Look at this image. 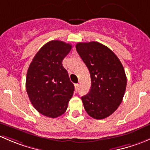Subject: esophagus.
<instances>
[{"label":"esophagus","mask_w":150,"mask_h":150,"mask_svg":"<svg viewBox=\"0 0 150 150\" xmlns=\"http://www.w3.org/2000/svg\"><path fill=\"white\" fill-rule=\"evenodd\" d=\"M79 84H74V86H75V89H76V92H77V91H78V89H79Z\"/></svg>","instance_id":"1"}]
</instances>
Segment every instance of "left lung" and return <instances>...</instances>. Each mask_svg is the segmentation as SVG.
Returning a JSON list of instances; mask_svg holds the SVG:
<instances>
[{"instance_id":"left-lung-1","label":"left lung","mask_w":150,"mask_h":150,"mask_svg":"<svg viewBox=\"0 0 150 150\" xmlns=\"http://www.w3.org/2000/svg\"><path fill=\"white\" fill-rule=\"evenodd\" d=\"M76 48L90 73V91L81 97L84 109L95 119L107 118L124 96L127 79L123 65L110 49L98 42H79Z\"/></svg>"}]
</instances>
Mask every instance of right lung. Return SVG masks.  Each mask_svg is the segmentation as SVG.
<instances>
[{
  "instance_id": "1",
  "label": "right lung",
  "mask_w": 150,
  "mask_h": 150,
  "mask_svg": "<svg viewBox=\"0 0 150 150\" xmlns=\"http://www.w3.org/2000/svg\"><path fill=\"white\" fill-rule=\"evenodd\" d=\"M71 47L63 41L48 42L37 52L27 71L29 100L38 112L49 118L64 114L73 96L74 86L62 64Z\"/></svg>"
}]
</instances>
